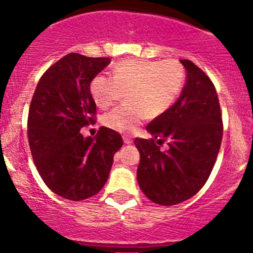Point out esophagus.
Instances as JSON below:
<instances>
[{
	"label": "esophagus",
	"instance_id": "1",
	"mask_svg": "<svg viewBox=\"0 0 253 253\" xmlns=\"http://www.w3.org/2000/svg\"><path fill=\"white\" fill-rule=\"evenodd\" d=\"M123 139H124L125 144H130V143H133V139H131L130 137H128V135H124V137H123Z\"/></svg>",
	"mask_w": 253,
	"mask_h": 253
}]
</instances>
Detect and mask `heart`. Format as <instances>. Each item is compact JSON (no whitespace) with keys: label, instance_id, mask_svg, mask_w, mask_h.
I'll use <instances>...</instances> for the list:
<instances>
[{"label":"heart","instance_id":"heart-1","mask_svg":"<svg viewBox=\"0 0 253 253\" xmlns=\"http://www.w3.org/2000/svg\"><path fill=\"white\" fill-rule=\"evenodd\" d=\"M185 80V67L175 59H125L114 66L113 77L95 76L90 91L96 104L107 109L125 90L126 102L109 111L102 122L109 129L130 133L146 118L166 113L180 96Z\"/></svg>","mask_w":253,"mask_h":253}]
</instances>
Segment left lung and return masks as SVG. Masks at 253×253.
Instances as JSON below:
<instances>
[{"label":"left lung","mask_w":253,"mask_h":253,"mask_svg":"<svg viewBox=\"0 0 253 253\" xmlns=\"http://www.w3.org/2000/svg\"><path fill=\"white\" fill-rule=\"evenodd\" d=\"M186 84L177 101L147 125L151 139L135 138L140 153L137 178L156 204L176 205L205 185L222 144L223 120L213 82L191 60L181 59ZM163 142L169 148L160 149Z\"/></svg>","instance_id":"left-lung-1"}]
</instances>
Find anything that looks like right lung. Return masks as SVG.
<instances>
[{"instance_id":"obj_1","label":"right lung","mask_w":253,"mask_h":253,"mask_svg":"<svg viewBox=\"0 0 253 253\" xmlns=\"http://www.w3.org/2000/svg\"><path fill=\"white\" fill-rule=\"evenodd\" d=\"M110 58L69 53L40 77L28 116L31 156L46 186L68 200H84L104 187L114 154L123 146L118 131L101 126L95 138L80 130L92 124V78Z\"/></svg>"}]
</instances>
